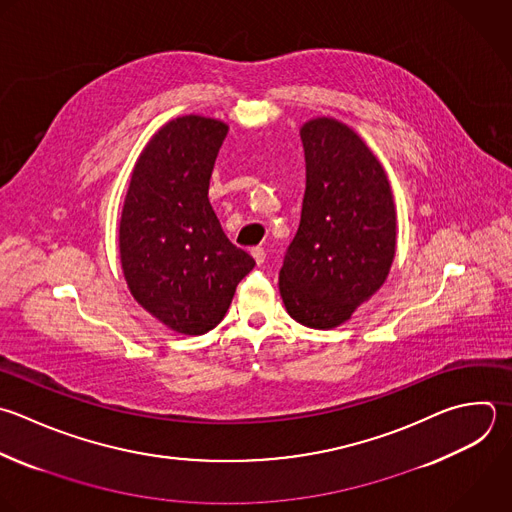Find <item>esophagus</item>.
<instances>
[{
	"mask_svg": "<svg viewBox=\"0 0 512 512\" xmlns=\"http://www.w3.org/2000/svg\"><path fill=\"white\" fill-rule=\"evenodd\" d=\"M252 256H254L256 264H264V260H266V250H264L262 246H256V248H252Z\"/></svg>",
	"mask_w": 512,
	"mask_h": 512,
	"instance_id": "esophagus-1",
	"label": "esophagus"
}]
</instances>
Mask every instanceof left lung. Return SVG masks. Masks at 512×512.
<instances>
[{
	"mask_svg": "<svg viewBox=\"0 0 512 512\" xmlns=\"http://www.w3.org/2000/svg\"><path fill=\"white\" fill-rule=\"evenodd\" d=\"M306 192L286 248L280 294L308 328L348 320L386 280L396 250V212L380 162L344 124L318 118L300 132Z\"/></svg>",
	"mask_w": 512,
	"mask_h": 512,
	"instance_id": "obj_1",
	"label": "left lung"
}]
</instances>
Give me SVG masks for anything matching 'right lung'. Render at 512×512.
<instances>
[{
  "label": "right lung",
  "instance_id": "right-lung-1",
  "mask_svg": "<svg viewBox=\"0 0 512 512\" xmlns=\"http://www.w3.org/2000/svg\"><path fill=\"white\" fill-rule=\"evenodd\" d=\"M226 134V124L202 116L166 124L134 168L120 220L130 292L182 334L220 324L238 282L256 266L228 240L208 198Z\"/></svg>",
  "mask_w": 512,
  "mask_h": 512
}]
</instances>
